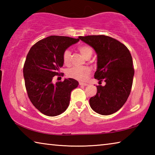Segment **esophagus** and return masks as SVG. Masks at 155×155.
I'll list each match as a JSON object with an SVG mask.
<instances>
[{
  "instance_id": "obj_1",
  "label": "esophagus",
  "mask_w": 155,
  "mask_h": 155,
  "mask_svg": "<svg viewBox=\"0 0 155 155\" xmlns=\"http://www.w3.org/2000/svg\"><path fill=\"white\" fill-rule=\"evenodd\" d=\"M79 85H80L86 86V85H87V83H82V82H80V83H79Z\"/></svg>"
}]
</instances>
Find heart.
I'll return each instance as SVG.
<instances>
[{
    "mask_svg": "<svg viewBox=\"0 0 155 155\" xmlns=\"http://www.w3.org/2000/svg\"><path fill=\"white\" fill-rule=\"evenodd\" d=\"M78 51L86 59H89L93 54V49L87 45H83L78 47ZM64 64L70 65L71 64V52L65 50L62 56ZM91 69L89 67H72L67 70L66 74L68 77L74 78L78 81H85L90 74Z\"/></svg>",
    "mask_w": 155,
    "mask_h": 155,
    "instance_id": "obj_1",
    "label": "heart"
}]
</instances>
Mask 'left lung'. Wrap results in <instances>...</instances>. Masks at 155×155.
Here are the masks:
<instances>
[{
	"instance_id": "1",
	"label": "left lung",
	"mask_w": 155,
	"mask_h": 155,
	"mask_svg": "<svg viewBox=\"0 0 155 155\" xmlns=\"http://www.w3.org/2000/svg\"><path fill=\"white\" fill-rule=\"evenodd\" d=\"M95 50L97 70L94 78L105 85H97L96 96L90 99L91 108L101 115L114 114L124 105L132 88L133 59L124 44L106 35L79 36Z\"/></svg>"
}]
</instances>
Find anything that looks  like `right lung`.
Segmentation results:
<instances>
[{
	"label": "right lung",
	"mask_w": 155,
	"mask_h": 155,
	"mask_svg": "<svg viewBox=\"0 0 155 155\" xmlns=\"http://www.w3.org/2000/svg\"><path fill=\"white\" fill-rule=\"evenodd\" d=\"M79 41L70 37L51 35L38 41L31 47L26 58L24 74L26 90L32 104L41 114L56 116L69 106L70 94L78 82L74 78L52 83L64 65L63 53ZM64 76V75H63Z\"/></svg>",
	"instance_id": "1"
}]
</instances>
